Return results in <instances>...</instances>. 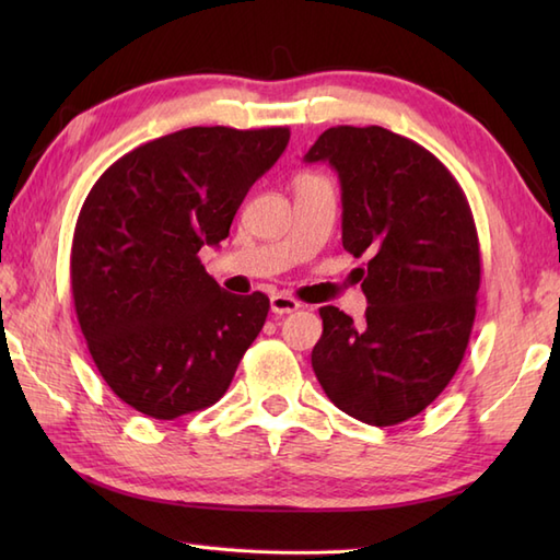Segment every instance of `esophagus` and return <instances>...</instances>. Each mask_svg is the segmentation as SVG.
Returning a JSON list of instances; mask_svg holds the SVG:
<instances>
[{"mask_svg":"<svg viewBox=\"0 0 560 560\" xmlns=\"http://www.w3.org/2000/svg\"><path fill=\"white\" fill-rule=\"evenodd\" d=\"M269 305H271L273 315H289V313H295L301 307V303L289 293H273L269 299Z\"/></svg>","mask_w":560,"mask_h":560,"instance_id":"34e87169","label":"esophagus"}]
</instances>
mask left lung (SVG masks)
I'll use <instances>...</instances> for the list:
<instances>
[{"mask_svg":"<svg viewBox=\"0 0 560 560\" xmlns=\"http://www.w3.org/2000/svg\"><path fill=\"white\" fill-rule=\"evenodd\" d=\"M305 161L339 173L343 249L368 257L365 323L319 307L313 371L341 411L397 425L447 387L467 351L481 283L469 201L431 151L385 127H329Z\"/></svg>","mask_w":560,"mask_h":560,"instance_id":"left-lung-1","label":"left lung"}]
</instances>
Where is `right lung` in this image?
Here are the masks:
<instances>
[{
    "mask_svg": "<svg viewBox=\"0 0 560 560\" xmlns=\"http://www.w3.org/2000/svg\"><path fill=\"white\" fill-rule=\"evenodd\" d=\"M289 127H189L117 159L83 201L71 295L91 359L129 407L159 421L217 404L265 327V293L233 295L197 253L231 231Z\"/></svg>",
    "mask_w": 560,
    "mask_h": 560,
    "instance_id": "1",
    "label": "right lung"
}]
</instances>
